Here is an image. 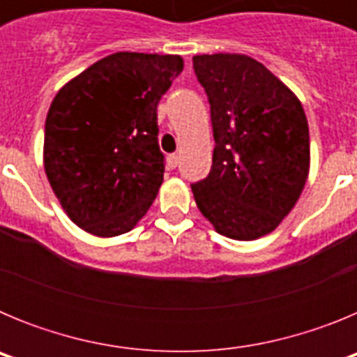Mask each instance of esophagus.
Listing matches in <instances>:
<instances>
[{
  "label": "esophagus",
  "mask_w": 357,
  "mask_h": 357,
  "mask_svg": "<svg viewBox=\"0 0 357 357\" xmlns=\"http://www.w3.org/2000/svg\"><path fill=\"white\" fill-rule=\"evenodd\" d=\"M176 164H178V155H176V153L168 155V168H176Z\"/></svg>",
  "instance_id": "1"
}]
</instances>
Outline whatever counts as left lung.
<instances>
[{"instance_id": "1", "label": "left lung", "mask_w": 357, "mask_h": 357, "mask_svg": "<svg viewBox=\"0 0 357 357\" xmlns=\"http://www.w3.org/2000/svg\"><path fill=\"white\" fill-rule=\"evenodd\" d=\"M211 105L213 166L191 185L218 234L252 241L291 213L309 175V127L301 100L261 62L241 53L195 55Z\"/></svg>"}]
</instances>
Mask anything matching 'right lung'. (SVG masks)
I'll return each instance as SVG.
<instances>
[{
    "instance_id": "1",
    "label": "right lung",
    "mask_w": 357,
    "mask_h": 357,
    "mask_svg": "<svg viewBox=\"0 0 357 357\" xmlns=\"http://www.w3.org/2000/svg\"><path fill=\"white\" fill-rule=\"evenodd\" d=\"M184 69L181 55L118 52L53 98L44 127V172L75 225L98 238L139 223L164 178L157 105Z\"/></svg>"
}]
</instances>
